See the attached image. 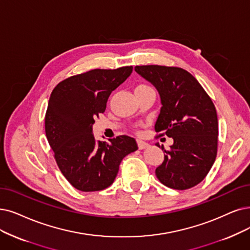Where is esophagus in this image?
Returning a JSON list of instances; mask_svg holds the SVG:
<instances>
[{
    "label": "esophagus",
    "instance_id": "esophagus-1",
    "mask_svg": "<svg viewBox=\"0 0 250 250\" xmlns=\"http://www.w3.org/2000/svg\"><path fill=\"white\" fill-rule=\"evenodd\" d=\"M137 145H138V148L139 149H144V148H146L149 146V145L144 141H141V139H138L137 141Z\"/></svg>",
    "mask_w": 250,
    "mask_h": 250
}]
</instances>
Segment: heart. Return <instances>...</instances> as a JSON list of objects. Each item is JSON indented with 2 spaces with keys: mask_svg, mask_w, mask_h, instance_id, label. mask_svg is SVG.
I'll list each match as a JSON object with an SVG mask.
<instances>
[{
  "mask_svg": "<svg viewBox=\"0 0 250 250\" xmlns=\"http://www.w3.org/2000/svg\"><path fill=\"white\" fill-rule=\"evenodd\" d=\"M148 88H151V87L147 85H145V84H141L135 88V90H144V89H148Z\"/></svg>",
  "mask_w": 250,
  "mask_h": 250,
  "instance_id": "obj_1",
  "label": "heart"
}]
</instances>
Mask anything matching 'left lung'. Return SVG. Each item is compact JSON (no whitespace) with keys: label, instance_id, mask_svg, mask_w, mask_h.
<instances>
[{"label":"left lung","instance_id":"obj_1","mask_svg":"<svg viewBox=\"0 0 250 250\" xmlns=\"http://www.w3.org/2000/svg\"><path fill=\"white\" fill-rule=\"evenodd\" d=\"M137 74L151 82L161 96L155 131L173 138L162 147L164 161L156 169L158 179L174 189L200 184L217 154L218 123L215 106L203 87L186 69L166 65H136Z\"/></svg>","mask_w":250,"mask_h":250}]
</instances>
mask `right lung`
<instances>
[{
    "instance_id": "1",
    "label": "right lung",
    "mask_w": 250,
    "mask_h": 250,
    "mask_svg": "<svg viewBox=\"0 0 250 250\" xmlns=\"http://www.w3.org/2000/svg\"><path fill=\"white\" fill-rule=\"evenodd\" d=\"M132 66L95 68L58 83L49 98L45 131L62 173L82 192L111 186L125 156L138 148L134 138L119 135L96 142L94 119L105 111L112 91L132 73Z\"/></svg>"
}]
</instances>
